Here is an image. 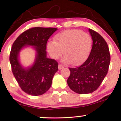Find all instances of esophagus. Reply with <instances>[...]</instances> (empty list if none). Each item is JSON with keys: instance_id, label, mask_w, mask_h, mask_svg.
Masks as SVG:
<instances>
[{"instance_id": "34e87169", "label": "esophagus", "mask_w": 121, "mask_h": 121, "mask_svg": "<svg viewBox=\"0 0 121 121\" xmlns=\"http://www.w3.org/2000/svg\"><path fill=\"white\" fill-rule=\"evenodd\" d=\"M63 68H64V66L62 65L61 64L59 65V69H60H60H62Z\"/></svg>"}]
</instances>
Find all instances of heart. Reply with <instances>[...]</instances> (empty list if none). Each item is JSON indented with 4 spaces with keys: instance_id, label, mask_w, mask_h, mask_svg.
<instances>
[{
    "instance_id": "1",
    "label": "heart",
    "mask_w": 121,
    "mask_h": 121,
    "mask_svg": "<svg viewBox=\"0 0 121 121\" xmlns=\"http://www.w3.org/2000/svg\"><path fill=\"white\" fill-rule=\"evenodd\" d=\"M91 38L86 32L68 30L59 33L48 44V51L54 59L64 55L62 61L77 65L85 60L91 47Z\"/></svg>"
}]
</instances>
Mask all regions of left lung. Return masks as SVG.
I'll return each instance as SVG.
<instances>
[{"label":"left lung","instance_id":"8db88e82","mask_svg":"<svg viewBox=\"0 0 121 121\" xmlns=\"http://www.w3.org/2000/svg\"><path fill=\"white\" fill-rule=\"evenodd\" d=\"M93 40L89 56L80 66L69 68L67 80L69 87L78 94H88L96 91L107 74L110 62L109 47L105 39L97 32L89 29Z\"/></svg>","mask_w":121,"mask_h":121}]
</instances>
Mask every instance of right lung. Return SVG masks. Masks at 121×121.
<instances>
[{
	"label": "right lung",
	"instance_id": "add662e5",
	"mask_svg": "<svg viewBox=\"0 0 121 121\" xmlns=\"http://www.w3.org/2000/svg\"><path fill=\"white\" fill-rule=\"evenodd\" d=\"M57 29L34 27L20 35L12 44L9 55L12 72L19 86L30 95H42L51 86L52 78L58 70V62L47 57V43ZM26 45L34 46L37 51L32 66L24 69L18 59L21 49Z\"/></svg>",
	"mask_w": 121,
	"mask_h": 121
}]
</instances>
